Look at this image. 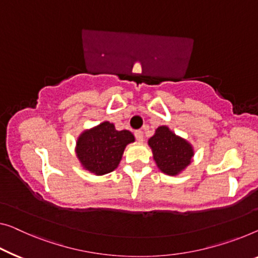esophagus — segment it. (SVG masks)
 <instances>
[{"instance_id": "1", "label": "esophagus", "mask_w": 258, "mask_h": 258, "mask_svg": "<svg viewBox=\"0 0 258 258\" xmlns=\"http://www.w3.org/2000/svg\"><path fill=\"white\" fill-rule=\"evenodd\" d=\"M134 137H136V139L139 142L144 141V133H142V131L140 130H137L136 132H134Z\"/></svg>"}]
</instances>
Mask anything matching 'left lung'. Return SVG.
<instances>
[{
  "mask_svg": "<svg viewBox=\"0 0 258 258\" xmlns=\"http://www.w3.org/2000/svg\"><path fill=\"white\" fill-rule=\"evenodd\" d=\"M157 167L167 175L175 176L191 163L192 146L172 133L167 126H160L148 140Z\"/></svg>",
  "mask_w": 258,
  "mask_h": 258,
  "instance_id": "obj_1",
  "label": "left lung"
}]
</instances>
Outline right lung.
I'll return each mask as SVG.
<instances>
[{
  "label": "right lung",
  "instance_id": "add662e5",
  "mask_svg": "<svg viewBox=\"0 0 258 258\" xmlns=\"http://www.w3.org/2000/svg\"><path fill=\"white\" fill-rule=\"evenodd\" d=\"M133 141L134 136L130 131H117L113 124L104 121L81 134L76 154L84 169L101 176L118 167L125 147Z\"/></svg>",
  "mask_w": 258,
  "mask_h": 258
}]
</instances>
